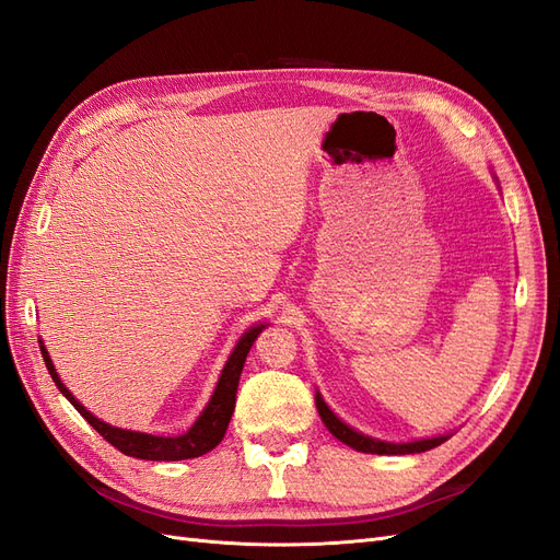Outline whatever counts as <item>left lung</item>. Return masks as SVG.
Returning a JSON list of instances; mask_svg holds the SVG:
<instances>
[{"label": "left lung", "mask_w": 560, "mask_h": 560, "mask_svg": "<svg viewBox=\"0 0 560 560\" xmlns=\"http://www.w3.org/2000/svg\"><path fill=\"white\" fill-rule=\"evenodd\" d=\"M315 404H317V413L325 422L327 430L338 439V442L348 444L354 451L362 453H378V455H406V453H422L430 451L434 446H442L451 434H442V436H432V439H418V442H409V444H389V442H381V439H371L366 434L354 432L352 428H348L341 418H336V413L325 404V399L319 397V393L315 395Z\"/></svg>", "instance_id": "1"}]
</instances>
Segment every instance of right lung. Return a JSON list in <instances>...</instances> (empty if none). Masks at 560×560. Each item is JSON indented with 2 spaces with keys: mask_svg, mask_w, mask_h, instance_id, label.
Listing matches in <instances>:
<instances>
[{
  "mask_svg": "<svg viewBox=\"0 0 560 560\" xmlns=\"http://www.w3.org/2000/svg\"><path fill=\"white\" fill-rule=\"evenodd\" d=\"M261 329H266V325H257L247 329L241 341L235 343L231 358L226 360L222 376L217 381L214 393L208 401L206 409L198 416V420L191 425L189 432H184L179 436H156V434H144V432H132V430H121V428H112L107 425L105 420L95 418L91 411H86V406H81L70 389L65 387V383L60 381L58 371L48 358V350L44 348V343H39L42 348V358L46 362V369L50 378L58 385L60 393L70 399V404L74 409L86 418L91 425L103 434L112 446H116L121 453L130 455V457H140V460H189V457H198L206 455L208 451H212L219 442H222L226 428L231 422L233 409H235V393H238V381L243 374V364L247 352L252 348V343L257 341V336L261 334Z\"/></svg>",
  "mask_w": 560,
  "mask_h": 560,
  "instance_id": "1",
  "label": "right lung"
}]
</instances>
